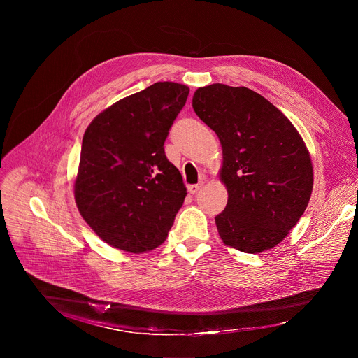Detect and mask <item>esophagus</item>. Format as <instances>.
I'll list each match as a JSON object with an SVG mask.
<instances>
[{"mask_svg":"<svg viewBox=\"0 0 358 358\" xmlns=\"http://www.w3.org/2000/svg\"><path fill=\"white\" fill-rule=\"evenodd\" d=\"M199 188H201V184H191V185H188V192L189 194H196Z\"/></svg>","mask_w":358,"mask_h":358,"instance_id":"obj_1","label":"esophagus"}]
</instances>
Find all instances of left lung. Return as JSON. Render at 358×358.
Instances as JSON below:
<instances>
[{
	"label": "left lung",
	"instance_id": "obj_1",
	"mask_svg": "<svg viewBox=\"0 0 358 358\" xmlns=\"http://www.w3.org/2000/svg\"><path fill=\"white\" fill-rule=\"evenodd\" d=\"M192 108L222 145L228 203L215 217L221 239L246 253L273 248L312 195L313 167L304 141L278 108L245 86L199 87Z\"/></svg>",
	"mask_w": 358,
	"mask_h": 358
}]
</instances>
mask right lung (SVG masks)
<instances>
[{
  "mask_svg": "<svg viewBox=\"0 0 358 358\" xmlns=\"http://www.w3.org/2000/svg\"><path fill=\"white\" fill-rule=\"evenodd\" d=\"M189 89L157 82L101 112L87 126L75 199L106 243L133 253L162 245L187 188L164 141Z\"/></svg>",
  "mask_w": 358,
  "mask_h": 358,
  "instance_id": "1",
  "label": "right lung"
}]
</instances>
